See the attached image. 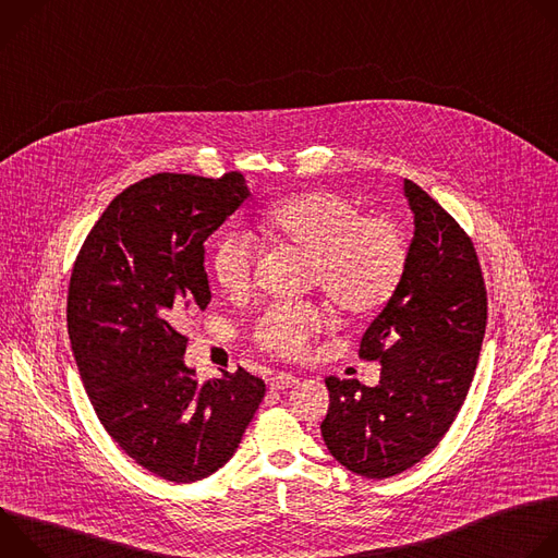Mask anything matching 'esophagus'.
<instances>
[{
    "instance_id": "esophagus-1",
    "label": "esophagus",
    "mask_w": 558,
    "mask_h": 558,
    "mask_svg": "<svg viewBox=\"0 0 558 558\" xmlns=\"http://www.w3.org/2000/svg\"><path fill=\"white\" fill-rule=\"evenodd\" d=\"M293 384H298V377L291 375V373H276V375H271V379H269V386H271L274 390H284V388H289V386H293Z\"/></svg>"
}]
</instances>
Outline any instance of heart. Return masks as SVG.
Wrapping results in <instances>:
<instances>
[{"mask_svg": "<svg viewBox=\"0 0 558 558\" xmlns=\"http://www.w3.org/2000/svg\"><path fill=\"white\" fill-rule=\"evenodd\" d=\"M265 241L306 258V282L347 315L381 308L407 269L404 235L384 216L362 209L336 192H308L274 205L260 220ZM260 250L243 231H225L211 247V274L231 295L247 293ZM323 311L308 302L269 306L254 327L258 347L298 357L323 329Z\"/></svg>", "mask_w": 558, "mask_h": 558, "instance_id": "obj_1", "label": "heart"}]
</instances>
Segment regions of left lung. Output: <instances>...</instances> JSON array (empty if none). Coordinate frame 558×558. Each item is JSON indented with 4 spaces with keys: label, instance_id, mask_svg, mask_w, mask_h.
<instances>
[{
    "label": "left lung",
    "instance_id": "left-lung-1",
    "mask_svg": "<svg viewBox=\"0 0 558 558\" xmlns=\"http://www.w3.org/2000/svg\"><path fill=\"white\" fill-rule=\"evenodd\" d=\"M415 231L404 278L360 342L379 384L327 377L329 452L368 480L422 461L454 422L486 333L488 298L472 241L420 185L404 181Z\"/></svg>",
    "mask_w": 558,
    "mask_h": 558
}]
</instances>
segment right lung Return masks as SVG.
I'll list each match as a JSON object with an SVG mask.
<instances>
[{"instance_id":"1","label":"right lung","mask_w":558,"mask_h":558,"mask_svg":"<svg viewBox=\"0 0 558 558\" xmlns=\"http://www.w3.org/2000/svg\"><path fill=\"white\" fill-rule=\"evenodd\" d=\"M250 194L238 172L143 179L108 205L70 276V344L99 422L174 484L225 465L265 397L245 368L198 384L181 333L211 300L205 241Z\"/></svg>"}]
</instances>
